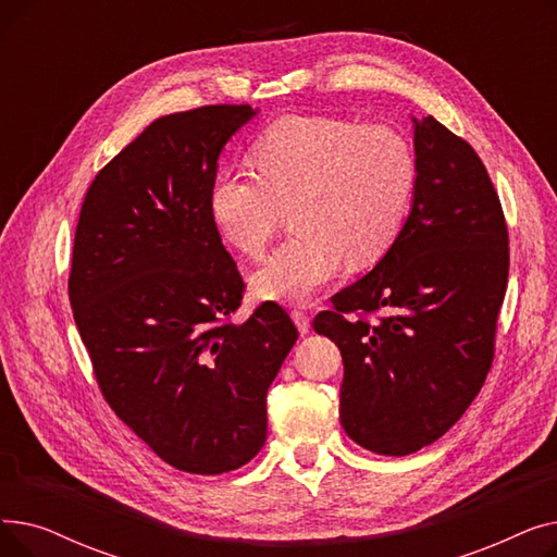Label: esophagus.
Here are the masks:
<instances>
[{"label":"esophagus","mask_w":557,"mask_h":557,"mask_svg":"<svg viewBox=\"0 0 557 557\" xmlns=\"http://www.w3.org/2000/svg\"><path fill=\"white\" fill-rule=\"evenodd\" d=\"M290 318H294V323H296V327H298V332H300V334H307V332H309V327H311V318L307 315V311H302V309H294V311H290Z\"/></svg>","instance_id":"obj_1"}]
</instances>
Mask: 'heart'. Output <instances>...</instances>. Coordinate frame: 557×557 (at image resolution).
I'll return each instance as SVG.
<instances>
[{"instance_id":"obj_1","label":"heart","mask_w":557,"mask_h":557,"mask_svg":"<svg viewBox=\"0 0 557 557\" xmlns=\"http://www.w3.org/2000/svg\"><path fill=\"white\" fill-rule=\"evenodd\" d=\"M251 171H219L208 210L237 252L259 257L284 210L294 237L250 275L263 300L305 302L343 269L382 259L406 223L418 185L411 141L391 126L286 114L250 146Z\"/></svg>"}]
</instances>
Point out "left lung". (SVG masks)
<instances>
[{"label":"left lung","instance_id":"left-lung-1","mask_svg":"<svg viewBox=\"0 0 557 557\" xmlns=\"http://www.w3.org/2000/svg\"><path fill=\"white\" fill-rule=\"evenodd\" d=\"M413 146L418 185L397 242L313 320L343 357L345 433L382 456L435 443L474 401L510 267L502 202L472 146L431 114L413 116Z\"/></svg>","mask_w":557,"mask_h":557}]
</instances>
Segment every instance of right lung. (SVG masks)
<instances>
[{
    "instance_id": "add662e5",
    "label": "right lung",
    "mask_w": 557,
    "mask_h": 557,
    "mask_svg": "<svg viewBox=\"0 0 557 557\" xmlns=\"http://www.w3.org/2000/svg\"><path fill=\"white\" fill-rule=\"evenodd\" d=\"M250 106H202L156 120L85 194L70 302L112 411L164 462L223 474L267 443V393L298 330L263 302L234 323L237 263L208 194Z\"/></svg>"
}]
</instances>
